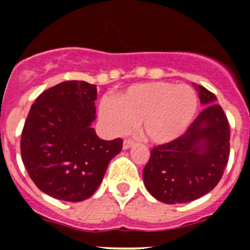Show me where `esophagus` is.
Here are the masks:
<instances>
[{
    "instance_id": "esophagus-1",
    "label": "esophagus",
    "mask_w": 250,
    "mask_h": 250,
    "mask_svg": "<svg viewBox=\"0 0 250 250\" xmlns=\"http://www.w3.org/2000/svg\"><path fill=\"white\" fill-rule=\"evenodd\" d=\"M133 145H134V141H133V140L125 139V141H123V148H125V150H127V148L132 147Z\"/></svg>"
}]
</instances>
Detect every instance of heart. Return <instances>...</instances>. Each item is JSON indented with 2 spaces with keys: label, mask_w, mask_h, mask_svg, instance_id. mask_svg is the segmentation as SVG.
Segmentation results:
<instances>
[{
  "label": "heart",
  "mask_w": 250,
  "mask_h": 250,
  "mask_svg": "<svg viewBox=\"0 0 250 250\" xmlns=\"http://www.w3.org/2000/svg\"><path fill=\"white\" fill-rule=\"evenodd\" d=\"M197 94L185 84L150 82L130 87L115 102L104 98L99 116L112 134L127 132L132 125L145 140L166 144L180 137L197 111Z\"/></svg>",
  "instance_id": "heart-1"
}]
</instances>
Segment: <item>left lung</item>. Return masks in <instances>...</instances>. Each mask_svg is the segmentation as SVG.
<instances>
[{"label":"left lung","instance_id":"8db88e82","mask_svg":"<svg viewBox=\"0 0 250 250\" xmlns=\"http://www.w3.org/2000/svg\"><path fill=\"white\" fill-rule=\"evenodd\" d=\"M195 85L204 109L181 137L155 146L143 172L148 192L163 203H188L220 181L230 156V128L216 97Z\"/></svg>","mask_w":250,"mask_h":250}]
</instances>
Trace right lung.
<instances>
[{"label":"right lung","instance_id":"right-lung-1","mask_svg":"<svg viewBox=\"0 0 250 250\" xmlns=\"http://www.w3.org/2000/svg\"><path fill=\"white\" fill-rule=\"evenodd\" d=\"M97 85L66 81L32 104L20 141L21 158L35 185L66 202L89 198L99 188L122 139L103 140L92 128Z\"/></svg>","mask_w":250,"mask_h":250}]
</instances>
